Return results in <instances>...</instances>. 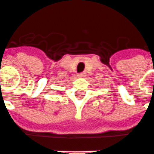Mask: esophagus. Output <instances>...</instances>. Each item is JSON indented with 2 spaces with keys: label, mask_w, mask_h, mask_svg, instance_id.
Here are the masks:
<instances>
[{
  "label": "esophagus",
  "mask_w": 154,
  "mask_h": 154,
  "mask_svg": "<svg viewBox=\"0 0 154 154\" xmlns=\"http://www.w3.org/2000/svg\"><path fill=\"white\" fill-rule=\"evenodd\" d=\"M78 76H79V78H84V77L86 76V73L85 72H81V73L78 74Z\"/></svg>",
  "instance_id": "obj_1"
}]
</instances>
